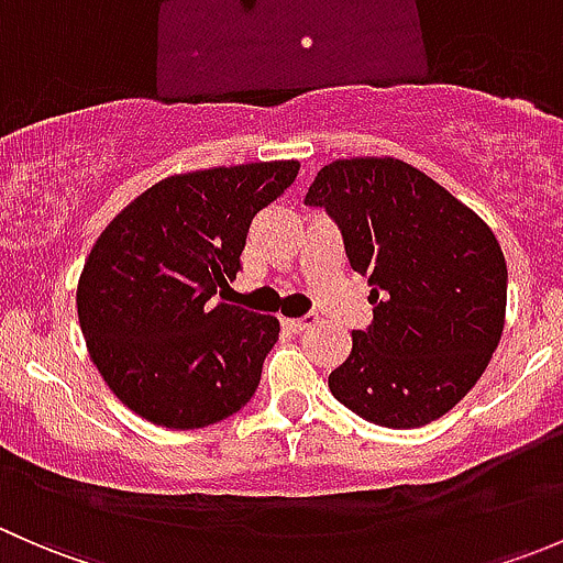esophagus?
<instances>
[{
  "label": "esophagus",
  "instance_id": "esophagus-1",
  "mask_svg": "<svg viewBox=\"0 0 563 563\" xmlns=\"http://www.w3.org/2000/svg\"><path fill=\"white\" fill-rule=\"evenodd\" d=\"M313 321H316V313H308L302 318H283V323H286L288 329H294V332H299V329H305L308 323H313Z\"/></svg>",
  "mask_w": 563,
  "mask_h": 563
}]
</instances>
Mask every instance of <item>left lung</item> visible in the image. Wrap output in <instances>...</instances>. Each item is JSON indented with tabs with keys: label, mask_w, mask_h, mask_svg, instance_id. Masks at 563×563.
<instances>
[{
	"label": "left lung",
	"mask_w": 563,
	"mask_h": 563,
	"mask_svg": "<svg viewBox=\"0 0 563 563\" xmlns=\"http://www.w3.org/2000/svg\"><path fill=\"white\" fill-rule=\"evenodd\" d=\"M305 203L343 231L367 277L373 327L329 373L343 406L382 428H422L485 373L507 318V261L490 225L397 157H343L318 172Z\"/></svg>",
	"instance_id": "obj_1"
}]
</instances>
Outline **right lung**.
<instances>
[{
	"mask_svg": "<svg viewBox=\"0 0 563 563\" xmlns=\"http://www.w3.org/2000/svg\"><path fill=\"white\" fill-rule=\"evenodd\" d=\"M299 161L174 174L128 203L87 255L76 288L89 360L146 422L196 430L240 411L280 321L209 299L240 272L250 220Z\"/></svg>",
	"mask_w": 563,
	"mask_h": 563,
	"instance_id": "1",
	"label": "right lung"
}]
</instances>
